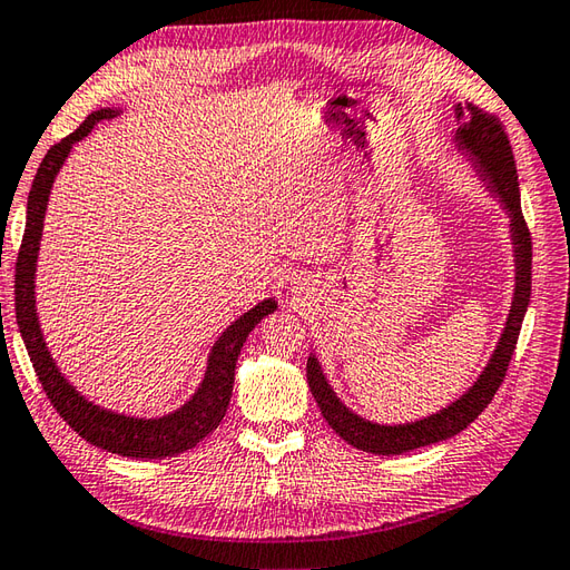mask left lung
Wrapping results in <instances>:
<instances>
[{
	"instance_id": "8db88e82",
	"label": "left lung",
	"mask_w": 570,
	"mask_h": 570,
	"mask_svg": "<svg viewBox=\"0 0 570 570\" xmlns=\"http://www.w3.org/2000/svg\"><path fill=\"white\" fill-rule=\"evenodd\" d=\"M456 121L459 128L454 134V142L461 153L471 157L473 167L481 171V177L488 181V189L508 210L510 216V237L514 245V296L508 313V323L498 340V347L491 360H488L481 376L475 379L473 386L442 407L440 413L428 415L415 422H405V425H379V422L364 420L362 415L352 413V410L342 403L335 391L323 374L321 364H317L315 354L308 356L306 376L313 399L321 407L325 422L333 428L347 444L362 449L368 454H405L413 449L436 444L449 436L466 430L471 422L479 417L488 403L493 401L502 379L510 366L518 345L520 327L524 321V313L529 306V294H532V235L522 216L520 204V181H518V167H514L512 145L508 140L505 128L493 114H485L479 106L469 104L466 109L456 104Z\"/></svg>"
}]
</instances>
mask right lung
I'll list each match as a JSON object with an SVG mask.
<instances>
[{"instance_id":"obj_1","label":"right lung","mask_w":570,"mask_h":570,"mask_svg":"<svg viewBox=\"0 0 570 570\" xmlns=\"http://www.w3.org/2000/svg\"><path fill=\"white\" fill-rule=\"evenodd\" d=\"M118 116L116 109H99L85 118L75 134L52 145L43 157L41 167L36 171V179L29 191V204H26V230L21 249L17 257V323L21 330L23 345L29 350L36 376L41 381L46 395L52 407L58 410L60 417L87 440L89 444L101 446L106 452L130 459H165L187 452L198 442L214 432L228 410L235 381V364L240 354L247 335L253 333L255 325L276 311L274 298H264L253 311L243 313L233 325L225 327V333L216 340L214 350L208 354L204 381L198 383L191 399L177 407L175 413L163 417H130L114 413V410L99 407L97 403L87 401L72 383L60 374V368L52 360L46 340L41 333L36 313V262L38 249H41L43 218L48 208V196L52 189L62 163L68 160L72 145L87 138L91 128L106 121V118Z\"/></svg>"}]
</instances>
